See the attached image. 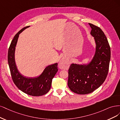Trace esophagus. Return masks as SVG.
Masks as SVG:
<instances>
[{"label":"esophagus","mask_w":120,"mask_h":120,"mask_svg":"<svg viewBox=\"0 0 120 120\" xmlns=\"http://www.w3.org/2000/svg\"><path fill=\"white\" fill-rule=\"evenodd\" d=\"M66 63V61L65 59H62L59 63V67H61L62 66Z\"/></svg>","instance_id":"34e87169"}]
</instances>
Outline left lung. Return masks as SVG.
<instances>
[{"instance_id": "8db88e82", "label": "left lung", "mask_w": 120, "mask_h": 120, "mask_svg": "<svg viewBox=\"0 0 120 120\" xmlns=\"http://www.w3.org/2000/svg\"><path fill=\"white\" fill-rule=\"evenodd\" d=\"M96 44L95 55L88 65L72 64L68 70V85L75 93L87 94L104 83L109 71L111 49L106 35L99 27L89 23Z\"/></svg>"}]
</instances>
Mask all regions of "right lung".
<instances>
[{
	"mask_svg": "<svg viewBox=\"0 0 120 120\" xmlns=\"http://www.w3.org/2000/svg\"><path fill=\"white\" fill-rule=\"evenodd\" d=\"M29 26L21 29L14 36L8 49V62L12 80L15 85L23 92L32 96L46 94L51 88L52 79L58 70V63L46 67L42 74L36 78H26L18 71L14 59V52L19 35Z\"/></svg>",
	"mask_w": 120,
	"mask_h": 120,
	"instance_id": "obj_1",
	"label": "right lung"
}]
</instances>
